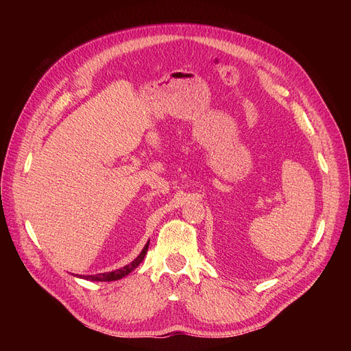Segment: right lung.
<instances>
[{"mask_svg":"<svg viewBox=\"0 0 351 351\" xmlns=\"http://www.w3.org/2000/svg\"><path fill=\"white\" fill-rule=\"evenodd\" d=\"M147 247H149V241H147L145 244V247L142 249L141 254L137 256L133 262H130L129 265H125V267L120 268V269H115V271H111V272H102V274H97V275H76V277L79 278H83V280H89V281H115V280H121L123 277H125V275H129L133 269H136L137 267H139V263L145 259L146 256V252H147Z\"/></svg>","mask_w":351,"mask_h":351,"instance_id":"right-lung-1","label":"right lung"}]
</instances>
